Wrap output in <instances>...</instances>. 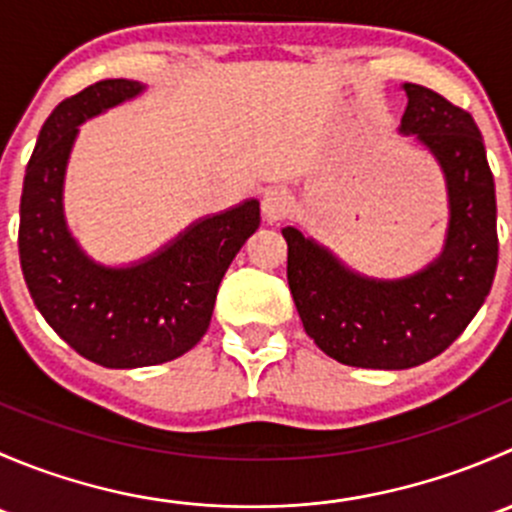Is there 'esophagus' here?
I'll list each match as a JSON object with an SVG mask.
<instances>
[{
  "label": "esophagus",
  "instance_id": "esophagus-1",
  "mask_svg": "<svg viewBox=\"0 0 512 512\" xmlns=\"http://www.w3.org/2000/svg\"><path fill=\"white\" fill-rule=\"evenodd\" d=\"M289 210H292V195H289L287 190L282 188L267 190L265 198H262V213H265V218L270 220V223L285 218Z\"/></svg>",
  "mask_w": 512,
  "mask_h": 512
}]
</instances>
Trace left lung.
I'll return each mask as SVG.
<instances>
[{
  "mask_svg": "<svg viewBox=\"0 0 512 512\" xmlns=\"http://www.w3.org/2000/svg\"><path fill=\"white\" fill-rule=\"evenodd\" d=\"M399 131L438 160L448 188L443 252L401 280H371L327 247L285 227L287 282L304 332L332 359L361 369H411L451 347L488 297L498 267L495 183L468 111L404 84Z\"/></svg>",
  "mask_w": 512,
  "mask_h": 512,
  "instance_id": "1",
  "label": "left lung"
}]
</instances>
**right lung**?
Masks as SVG:
<instances>
[{
    "instance_id": "obj_1",
    "label": "right lung",
    "mask_w": 512,
    "mask_h": 512,
    "mask_svg": "<svg viewBox=\"0 0 512 512\" xmlns=\"http://www.w3.org/2000/svg\"><path fill=\"white\" fill-rule=\"evenodd\" d=\"M146 89L106 79L51 111L27 165L19 260L36 309L74 352L108 369L178 359L208 332L232 257L260 227V203L198 220L156 255L128 267L91 260L64 218V175L79 126Z\"/></svg>"
}]
</instances>
